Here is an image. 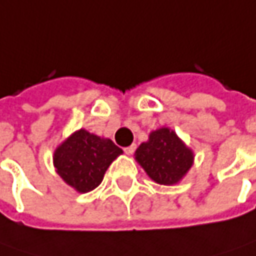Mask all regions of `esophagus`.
Wrapping results in <instances>:
<instances>
[{
  "label": "esophagus",
  "instance_id": "esophagus-1",
  "mask_svg": "<svg viewBox=\"0 0 256 256\" xmlns=\"http://www.w3.org/2000/svg\"><path fill=\"white\" fill-rule=\"evenodd\" d=\"M136 150V144H132V146H128V147H126L124 148V152L128 154V156H130V154H133Z\"/></svg>",
  "mask_w": 256,
  "mask_h": 256
}]
</instances>
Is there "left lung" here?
<instances>
[{"label":"left lung","instance_id":"1","mask_svg":"<svg viewBox=\"0 0 256 256\" xmlns=\"http://www.w3.org/2000/svg\"><path fill=\"white\" fill-rule=\"evenodd\" d=\"M134 160L156 184L171 186L192 168L194 152L172 128H160L138 146Z\"/></svg>","mask_w":256,"mask_h":256}]
</instances>
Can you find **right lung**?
I'll return each instance as SVG.
<instances>
[{
	"mask_svg": "<svg viewBox=\"0 0 256 256\" xmlns=\"http://www.w3.org/2000/svg\"><path fill=\"white\" fill-rule=\"evenodd\" d=\"M120 154L123 150L110 138L80 128L56 147L53 165L68 186L88 194L100 185L106 170Z\"/></svg>",
	"mask_w": 256,
	"mask_h": 256,
	"instance_id": "right-lung-1",
	"label": "right lung"
}]
</instances>
